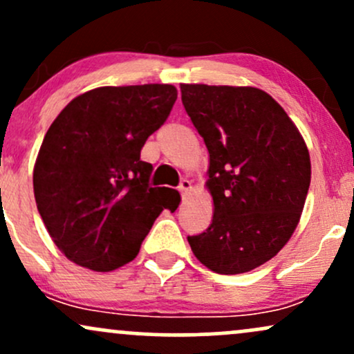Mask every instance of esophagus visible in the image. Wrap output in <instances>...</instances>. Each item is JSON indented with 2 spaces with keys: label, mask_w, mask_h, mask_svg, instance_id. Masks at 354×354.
I'll return each instance as SVG.
<instances>
[{
  "label": "esophagus",
  "mask_w": 354,
  "mask_h": 354,
  "mask_svg": "<svg viewBox=\"0 0 354 354\" xmlns=\"http://www.w3.org/2000/svg\"><path fill=\"white\" fill-rule=\"evenodd\" d=\"M178 189H180L181 194H186L191 189V181L189 180H181L180 186H178Z\"/></svg>",
  "instance_id": "esophagus-1"
}]
</instances>
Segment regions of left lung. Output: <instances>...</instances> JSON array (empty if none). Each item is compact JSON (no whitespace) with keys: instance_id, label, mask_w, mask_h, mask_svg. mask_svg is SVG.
I'll return each mask as SVG.
<instances>
[{"instance_id":"8db88e82","label":"left lung","mask_w":354,"mask_h":354,"mask_svg":"<svg viewBox=\"0 0 354 354\" xmlns=\"http://www.w3.org/2000/svg\"><path fill=\"white\" fill-rule=\"evenodd\" d=\"M181 101L208 148L214 205L209 228L188 243L214 273H246L276 256L298 226L311 181L306 143L258 88L181 84Z\"/></svg>"}]
</instances>
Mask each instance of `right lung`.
Returning a JSON list of instances; mask_svg holds the SVG:
<instances>
[{"label": "right lung", "instance_id": "right-lung-1", "mask_svg": "<svg viewBox=\"0 0 354 354\" xmlns=\"http://www.w3.org/2000/svg\"><path fill=\"white\" fill-rule=\"evenodd\" d=\"M176 98L171 84L103 86L76 96L53 121L36 158L35 200L73 263L93 271L126 265L161 211L178 208L180 193L151 188L153 166L140 158Z\"/></svg>", "mask_w": 354, "mask_h": 354}]
</instances>
